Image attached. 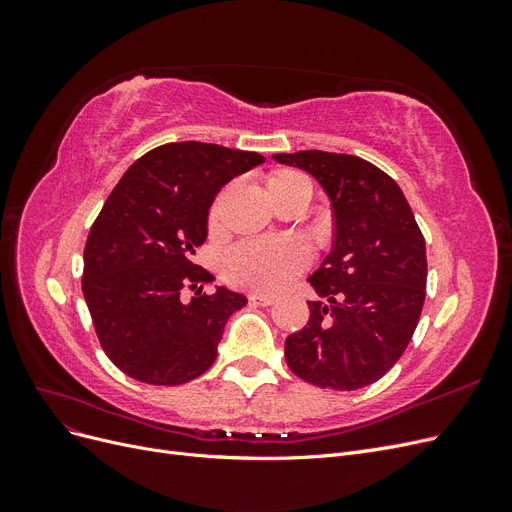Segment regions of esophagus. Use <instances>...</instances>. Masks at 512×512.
Instances as JSON below:
<instances>
[{"instance_id":"esophagus-1","label":"esophagus","mask_w":512,"mask_h":512,"mask_svg":"<svg viewBox=\"0 0 512 512\" xmlns=\"http://www.w3.org/2000/svg\"><path fill=\"white\" fill-rule=\"evenodd\" d=\"M250 301L256 303V305H273L275 297H273V294H265V292H252Z\"/></svg>"}]
</instances>
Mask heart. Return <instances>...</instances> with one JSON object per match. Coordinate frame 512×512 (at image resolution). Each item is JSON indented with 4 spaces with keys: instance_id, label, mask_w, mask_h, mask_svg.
<instances>
[{
    "instance_id": "b5f03b06",
    "label": "heart",
    "mask_w": 512,
    "mask_h": 512,
    "mask_svg": "<svg viewBox=\"0 0 512 512\" xmlns=\"http://www.w3.org/2000/svg\"><path fill=\"white\" fill-rule=\"evenodd\" d=\"M301 177L282 173L275 179ZM218 211L213 209V220ZM309 247L294 237H254L230 245L222 256V275L232 286L275 292L309 267Z\"/></svg>"
}]
</instances>
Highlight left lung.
Wrapping results in <instances>:
<instances>
[{"instance_id":"1","label":"left lung","mask_w":512,"mask_h":512,"mask_svg":"<svg viewBox=\"0 0 512 512\" xmlns=\"http://www.w3.org/2000/svg\"><path fill=\"white\" fill-rule=\"evenodd\" d=\"M273 160L312 175L335 218L333 250L307 277L329 303L307 301V324L286 337V363L320 389H363L399 361L421 318L423 232L399 185L363 158L312 149Z\"/></svg>"}]
</instances>
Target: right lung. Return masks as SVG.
Masks as SVG:
<instances>
[{"mask_svg": "<svg viewBox=\"0 0 512 512\" xmlns=\"http://www.w3.org/2000/svg\"><path fill=\"white\" fill-rule=\"evenodd\" d=\"M265 162L256 151L168 143L138 158L89 230L83 294L100 346L123 374L156 386L190 382L213 365L226 320L247 299L218 288L192 258L207 239L215 194ZM183 289H196L190 304Z\"/></svg>", "mask_w": 512, "mask_h": 512, "instance_id": "obj_1", "label": "right lung"}]
</instances>
